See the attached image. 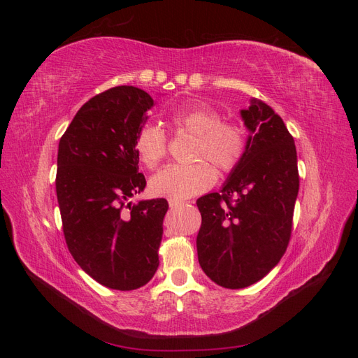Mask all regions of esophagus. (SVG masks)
<instances>
[{"label":"esophagus","mask_w":358,"mask_h":358,"mask_svg":"<svg viewBox=\"0 0 358 358\" xmlns=\"http://www.w3.org/2000/svg\"><path fill=\"white\" fill-rule=\"evenodd\" d=\"M169 204H170L171 209H176V208H179V206L183 204V201H180V200H169Z\"/></svg>","instance_id":"obj_1"}]
</instances>
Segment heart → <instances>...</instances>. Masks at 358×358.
I'll return each mask as SVG.
<instances>
[{
  "label": "heart",
  "instance_id": "obj_1",
  "mask_svg": "<svg viewBox=\"0 0 358 358\" xmlns=\"http://www.w3.org/2000/svg\"><path fill=\"white\" fill-rule=\"evenodd\" d=\"M170 124L183 133L196 136L192 164H169L150 178L149 188L154 196L170 200H183L209 189L216 182V170L231 173L245 155L246 131L233 121H224L222 115L210 106H178L169 115ZM134 148L140 161L149 169L158 166L167 154V136L164 129L145 124L134 138ZM204 159H208L204 162Z\"/></svg>",
  "mask_w": 358,
  "mask_h": 358
}]
</instances>
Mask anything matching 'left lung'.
I'll use <instances>...</instances> for the list:
<instances>
[{
    "instance_id": "1",
    "label": "left lung",
    "mask_w": 358,
    "mask_h": 358,
    "mask_svg": "<svg viewBox=\"0 0 358 358\" xmlns=\"http://www.w3.org/2000/svg\"><path fill=\"white\" fill-rule=\"evenodd\" d=\"M252 136L220 192L197 200V254L203 272L224 288L263 279L287 251L299 194L294 138L266 103L241 112Z\"/></svg>"
}]
</instances>
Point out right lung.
Segmentation results:
<instances>
[{
  "label": "right lung",
  "instance_id": "obj_1",
  "mask_svg": "<svg viewBox=\"0 0 358 358\" xmlns=\"http://www.w3.org/2000/svg\"><path fill=\"white\" fill-rule=\"evenodd\" d=\"M154 100L136 86H115L86 101L59 140L57 197L70 254L96 282L119 291L155 275L166 199L143 191L136 134Z\"/></svg>",
  "mask_w": 358,
  "mask_h": 358
}]
</instances>
